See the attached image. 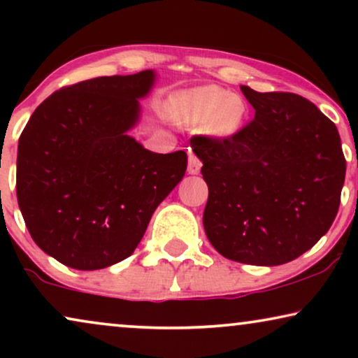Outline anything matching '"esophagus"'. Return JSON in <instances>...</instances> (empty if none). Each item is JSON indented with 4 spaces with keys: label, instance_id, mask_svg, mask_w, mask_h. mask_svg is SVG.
Masks as SVG:
<instances>
[{
    "label": "esophagus",
    "instance_id": "34e87169",
    "mask_svg": "<svg viewBox=\"0 0 358 358\" xmlns=\"http://www.w3.org/2000/svg\"><path fill=\"white\" fill-rule=\"evenodd\" d=\"M200 168H202V163H200V159L194 153H189V168H187L189 174H199Z\"/></svg>",
    "mask_w": 358,
    "mask_h": 358
}]
</instances>
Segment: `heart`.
Instances as JSON below:
<instances>
[{
  "label": "heart",
  "instance_id": "b5f03b06",
  "mask_svg": "<svg viewBox=\"0 0 358 358\" xmlns=\"http://www.w3.org/2000/svg\"><path fill=\"white\" fill-rule=\"evenodd\" d=\"M171 115L184 129L205 130L213 138L227 140L243 129L248 106L227 90L205 86L174 97Z\"/></svg>",
  "mask_w": 358,
  "mask_h": 358
}]
</instances>
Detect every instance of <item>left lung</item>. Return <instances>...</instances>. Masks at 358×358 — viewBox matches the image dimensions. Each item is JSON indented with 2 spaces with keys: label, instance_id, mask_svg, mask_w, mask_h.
Wrapping results in <instances>:
<instances>
[{
  "label": "left lung",
  "instance_id": "obj_1",
  "mask_svg": "<svg viewBox=\"0 0 358 358\" xmlns=\"http://www.w3.org/2000/svg\"><path fill=\"white\" fill-rule=\"evenodd\" d=\"M241 91L256 115L231 138L194 136L208 185L203 228L231 261L280 266L327 233L341 203L345 158L336 125L292 92Z\"/></svg>",
  "mask_w": 358,
  "mask_h": 358
}]
</instances>
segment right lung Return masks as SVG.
Instances as JSON below:
<instances>
[{
	"label": "right lung",
	"instance_id": "obj_1",
	"mask_svg": "<svg viewBox=\"0 0 358 358\" xmlns=\"http://www.w3.org/2000/svg\"><path fill=\"white\" fill-rule=\"evenodd\" d=\"M153 70L63 87L34 110L17 146V203L43 252L78 271L124 261L187 169L129 135Z\"/></svg>",
	"mask_w": 358,
	"mask_h": 358
}]
</instances>
